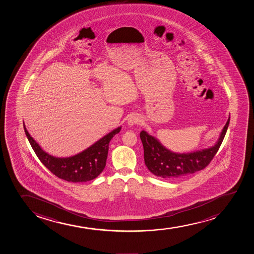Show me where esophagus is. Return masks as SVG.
I'll return each mask as SVG.
<instances>
[{"mask_svg": "<svg viewBox=\"0 0 254 254\" xmlns=\"http://www.w3.org/2000/svg\"><path fill=\"white\" fill-rule=\"evenodd\" d=\"M139 123V118L136 115H131L127 119V123L129 126L136 125Z\"/></svg>", "mask_w": 254, "mask_h": 254, "instance_id": "obj_1", "label": "esophagus"}]
</instances>
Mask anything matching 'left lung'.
I'll return each mask as SVG.
<instances>
[{
    "label": "left lung",
    "instance_id": "8db88e82",
    "mask_svg": "<svg viewBox=\"0 0 254 254\" xmlns=\"http://www.w3.org/2000/svg\"><path fill=\"white\" fill-rule=\"evenodd\" d=\"M229 123L230 117L216 144L193 153H173L154 136L147 131H141L140 138L143 145L146 166L153 175L167 180L180 179L205 169L219 150Z\"/></svg>",
    "mask_w": 254,
    "mask_h": 254
}]
</instances>
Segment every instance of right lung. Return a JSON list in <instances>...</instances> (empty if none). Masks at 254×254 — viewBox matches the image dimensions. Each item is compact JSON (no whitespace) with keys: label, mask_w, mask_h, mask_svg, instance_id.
<instances>
[{"label":"right lung","mask_w":254,"mask_h":254,"mask_svg":"<svg viewBox=\"0 0 254 254\" xmlns=\"http://www.w3.org/2000/svg\"><path fill=\"white\" fill-rule=\"evenodd\" d=\"M23 127L33 151L44 166L58 178L74 183L94 180L103 171L107 163L110 141L121 131L119 127L76 155L56 158L42 149L28 133L24 123Z\"/></svg>","instance_id":"add662e5"}]
</instances>
